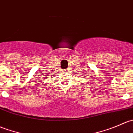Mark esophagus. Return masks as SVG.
Masks as SVG:
<instances>
[{"label": "esophagus", "instance_id": "obj_1", "mask_svg": "<svg viewBox=\"0 0 133 133\" xmlns=\"http://www.w3.org/2000/svg\"><path fill=\"white\" fill-rule=\"evenodd\" d=\"M64 71L65 72V73H67V72L68 71V69H64Z\"/></svg>", "mask_w": 133, "mask_h": 133}]
</instances>
